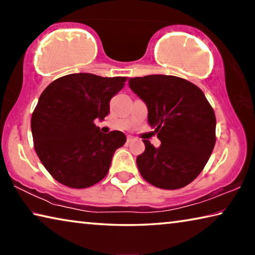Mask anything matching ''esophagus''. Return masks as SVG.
I'll return each instance as SVG.
<instances>
[{
	"instance_id": "34e87169",
	"label": "esophagus",
	"mask_w": 255,
	"mask_h": 255,
	"mask_svg": "<svg viewBox=\"0 0 255 255\" xmlns=\"http://www.w3.org/2000/svg\"><path fill=\"white\" fill-rule=\"evenodd\" d=\"M135 140V137H132V136H127V143H131V141H133Z\"/></svg>"
}]
</instances>
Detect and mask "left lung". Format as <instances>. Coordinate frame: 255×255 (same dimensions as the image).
Listing matches in <instances>:
<instances>
[{"label":"left lung","mask_w":255,"mask_h":255,"mask_svg":"<svg viewBox=\"0 0 255 255\" xmlns=\"http://www.w3.org/2000/svg\"><path fill=\"white\" fill-rule=\"evenodd\" d=\"M129 86L148 109V124L161 146L143 139L145 150L136 163L141 176L154 187L175 190L191 183L216 143V117L204 92L173 75H147L129 80Z\"/></svg>","instance_id":"8db88e82"}]
</instances>
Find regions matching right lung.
I'll return each mask as SVG.
<instances>
[{
	"mask_svg": "<svg viewBox=\"0 0 255 255\" xmlns=\"http://www.w3.org/2000/svg\"><path fill=\"white\" fill-rule=\"evenodd\" d=\"M126 81L77 73L55 80L41 93L31 117L33 146L57 182L84 189L107 175L126 136L118 130L102 133L94 120L109 115L111 98Z\"/></svg>",
	"mask_w": 255,
	"mask_h": 255,
	"instance_id": "add662e5",
	"label": "right lung"
}]
</instances>
